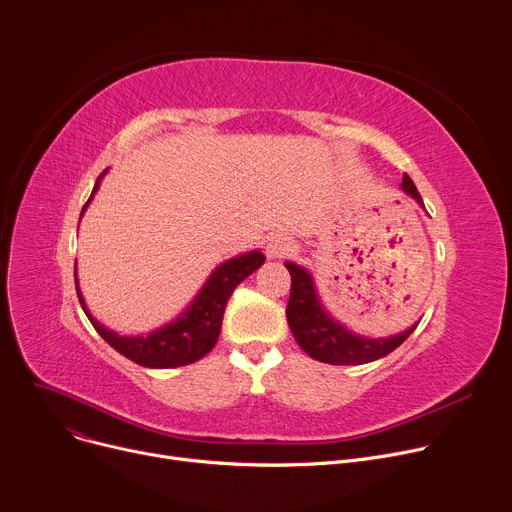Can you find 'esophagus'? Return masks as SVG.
Segmentation results:
<instances>
[{
    "instance_id": "esophagus-1",
    "label": "esophagus",
    "mask_w": 512,
    "mask_h": 512,
    "mask_svg": "<svg viewBox=\"0 0 512 512\" xmlns=\"http://www.w3.org/2000/svg\"><path fill=\"white\" fill-rule=\"evenodd\" d=\"M294 251V245L286 237H271L265 245V253L269 259H282Z\"/></svg>"
}]
</instances>
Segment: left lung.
I'll list each match as a JSON object with an SVG mask.
<instances>
[{
  "label": "left lung",
  "mask_w": 512,
  "mask_h": 512,
  "mask_svg": "<svg viewBox=\"0 0 512 512\" xmlns=\"http://www.w3.org/2000/svg\"><path fill=\"white\" fill-rule=\"evenodd\" d=\"M402 190L423 206V198L408 175H404L402 179ZM286 267L292 275L290 300L286 308L288 324L302 351H306L316 361L333 365H359L376 361L400 347L416 329V324H412L404 333L392 335L388 339H369L353 335L322 308L314 290L312 275L304 267L290 261L286 263Z\"/></svg>",
  "instance_id": "1"
}]
</instances>
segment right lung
Here are the masks:
<instances>
[{
	"mask_svg": "<svg viewBox=\"0 0 512 512\" xmlns=\"http://www.w3.org/2000/svg\"><path fill=\"white\" fill-rule=\"evenodd\" d=\"M104 173L98 177L94 192H91L87 204L98 192L100 179L104 177ZM87 204L83 206L81 214L85 212ZM263 261H265V255L261 251H249L245 255L232 257L220 263L208 277V282L204 284L200 294L188 306V310L181 312L179 318L153 331L147 337L143 335L120 337L118 333L106 329L104 324H100L94 316H91L77 284V271H75V288H77V298L81 302L83 312L87 314L89 322L94 324V329L110 347H114L118 353H122L124 357L143 367L169 369V367L194 363L212 351L220 335L222 316H224L228 298L243 280H247L255 269L263 265Z\"/></svg>",
	"mask_w": 512,
	"mask_h": 512,
	"instance_id": "right-lung-1",
	"label": "right lung"
}]
</instances>
